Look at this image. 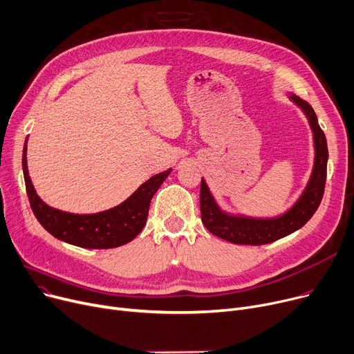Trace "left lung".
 Masks as SVG:
<instances>
[{
	"label": "left lung",
	"instance_id": "left-lung-1",
	"mask_svg": "<svg viewBox=\"0 0 354 354\" xmlns=\"http://www.w3.org/2000/svg\"><path fill=\"white\" fill-rule=\"evenodd\" d=\"M287 97L304 113L311 133H313L315 162L310 178L303 193L292 207H288L284 213L273 217H253L243 213H230L221 209L205 180L201 178L200 209L203 224L210 233L225 241L248 245L273 243L297 232L319 209L324 193L328 160L326 136L320 129L317 115L310 104L293 93H287Z\"/></svg>",
	"mask_w": 354,
	"mask_h": 354
}]
</instances>
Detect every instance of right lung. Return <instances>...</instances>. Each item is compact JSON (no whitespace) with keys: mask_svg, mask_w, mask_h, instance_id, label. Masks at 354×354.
Segmentation results:
<instances>
[{"mask_svg":"<svg viewBox=\"0 0 354 354\" xmlns=\"http://www.w3.org/2000/svg\"><path fill=\"white\" fill-rule=\"evenodd\" d=\"M27 141L23 149V173L34 216L51 236L82 248H114L136 239L147 221L153 196L171 173L169 169L150 177L110 210L94 214L67 213L50 207L37 194L28 174Z\"/></svg>","mask_w":354,"mask_h":354,"instance_id":"obj_1","label":"right lung"}]
</instances>
